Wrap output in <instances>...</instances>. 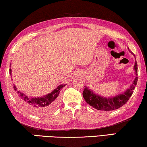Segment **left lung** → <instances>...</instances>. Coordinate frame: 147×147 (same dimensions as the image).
<instances>
[{
  "mask_svg": "<svg viewBox=\"0 0 147 147\" xmlns=\"http://www.w3.org/2000/svg\"><path fill=\"white\" fill-rule=\"evenodd\" d=\"M128 49L129 50V48H128ZM129 52L136 58L134 54L131 53L130 50H129ZM134 69L136 77L134 80L132 84L130 86V88H128L125 91L113 96H111V97H104L100 94H98V93L94 92L87 86H85L83 91L84 100L89 105L100 111H113L121 108L129 100L133 93V91L138 82V76H138V64H137L136 60L135 61Z\"/></svg>",
  "mask_w": 147,
  "mask_h": 147,
  "instance_id": "8db88e82",
  "label": "left lung"
}]
</instances>
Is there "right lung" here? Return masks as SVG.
I'll return each mask as SVG.
<instances>
[{"label": "right lung", "mask_w": 147, "mask_h": 147, "mask_svg": "<svg viewBox=\"0 0 147 147\" xmlns=\"http://www.w3.org/2000/svg\"><path fill=\"white\" fill-rule=\"evenodd\" d=\"M9 74L11 75V69H9ZM65 86V84H61L52 91L51 93L40 97H30L17 90L16 85H13L14 94L19 105L24 110L34 115L43 116L53 112L57 108L59 103V93Z\"/></svg>", "instance_id": "add662e5"}]
</instances>
